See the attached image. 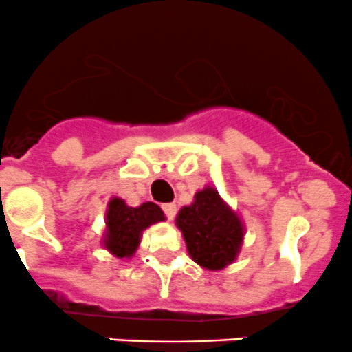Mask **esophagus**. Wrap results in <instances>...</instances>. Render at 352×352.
<instances>
[{
	"label": "esophagus",
	"instance_id": "obj_1",
	"mask_svg": "<svg viewBox=\"0 0 352 352\" xmlns=\"http://www.w3.org/2000/svg\"><path fill=\"white\" fill-rule=\"evenodd\" d=\"M163 212H165L166 219H173L177 214V206L175 204H163Z\"/></svg>",
	"mask_w": 352,
	"mask_h": 352
}]
</instances>
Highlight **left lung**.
I'll return each mask as SVG.
<instances>
[{
  "mask_svg": "<svg viewBox=\"0 0 352 352\" xmlns=\"http://www.w3.org/2000/svg\"><path fill=\"white\" fill-rule=\"evenodd\" d=\"M175 225L182 232L190 258L209 271L232 264L243 243L242 219L214 187L196 192L192 204L179 211Z\"/></svg>",
  "mask_w": 352,
  "mask_h": 352,
  "instance_id": "obj_1",
  "label": "left lung"
}]
</instances>
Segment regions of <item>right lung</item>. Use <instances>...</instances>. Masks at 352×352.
Here are the masks:
<instances>
[{
    "instance_id": "obj_1",
    "label": "right lung",
    "mask_w": 352,
    "mask_h": 352,
    "mask_svg": "<svg viewBox=\"0 0 352 352\" xmlns=\"http://www.w3.org/2000/svg\"><path fill=\"white\" fill-rule=\"evenodd\" d=\"M158 221H165V214L155 202L131 208L124 199L112 197L105 214L104 247L117 258H131L140 247L144 230Z\"/></svg>"
}]
</instances>
